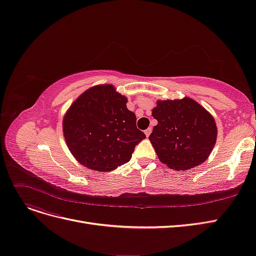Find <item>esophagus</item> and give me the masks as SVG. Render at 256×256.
Returning a JSON list of instances; mask_svg holds the SVG:
<instances>
[{
  "mask_svg": "<svg viewBox=\"0 0 256 256\" xmlns=\"http://www.w3.org/2000/svg\"><path fill=\"white\" fill-rule=\"evenodd\" d=\"M144 134H145V136L148 138V136H149V134H152V128H147V129L144 131Z\"/></svg>",
  "mask_w": 256,
  "mask_h": 256,
  "instance_id": "obj_1",
  "label": "esophagus"
}]
</instances>
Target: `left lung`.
Returning <instances> with one entry per match:
<instances>
[{
    "instance_id": "obj_1",
    "label": "left lung",
    "mask_w": 256,
    "mask_h": 256,
    "mask_svg": "<svg viewBox=\"0 0 256 256\" xmlns=\"http://www.w3.org/2000/svg\"><path fill=\"white\" fill-rule=\"evenodd\" d=\"M158 120L149 136L158 160L170 168L186 170L204 163L217 140L216 122L206 109L190 98L156 100Z\"/></svg>"
}]
</instances>
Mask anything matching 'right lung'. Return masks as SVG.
<instances>
[{
	"label": "right lung",
	"instance_id": "add662e5",
	"mask_svg": "<svg viewBox=\"0 0 256 256\" xmlns=\"http://www.w3.org/2000/svg\"><path fill=\"white\" fill-rule=\"evenodd\" d=\"M127 98L112 84L94 86L70 106L62 122L70 152L82 165L111 172L127 163L134 147L145 138Z\"/></svg>",
	"mask_w": 256,
	"mask_h": 256
}]
</instances>
